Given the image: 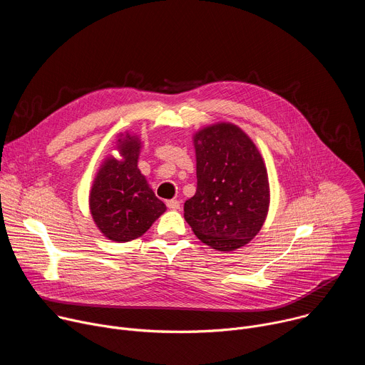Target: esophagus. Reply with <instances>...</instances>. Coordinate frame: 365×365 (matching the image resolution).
I'll use <instances>...</instances> for the list:
<instances>
[{"label": "esophagus", "instance_id": "obj_1", "mask_svg": "<svg viewBox=\"0 0 365 365\" xmlns=\"http://www.w3.org/2000/svg\"><path fill=\"white\" fill-rule=\"evenodd\" d=\"M166 205L169 210H173V211H176L180 207V202L178 199H169V200H166Z\"/></svg>", "mask_w": 365, "mask_h": 365}]
</instances>
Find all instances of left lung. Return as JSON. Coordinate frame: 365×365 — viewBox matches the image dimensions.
Masks as SVG:
<instances>
[{"instance_id": "1", "label": "left lung", "mask_w": 365, "mask_h": 365, "mask_svg": "<svg viewBox=\"0 0 365 365\" xmlns=\"http://www.w3.org/2000/svg\"><path fill=\"white\" fill-rule=\"evenodd\" d=\"M196 193L185 202L195 235L218 251H234L262 230L270 206L264 160L254 141L232 123L193 134Z\"/></svg>"}]
</instances>
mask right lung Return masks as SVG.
Instances as JSON below:
<instances>
[{"mask_svg": "<svg viewBox=\"0 0 365 365\" xmlns=\"http://www.w3.org/2000/svg\"><path fill=\"white\" fill-rule=\"evenodd\" d=\"M115 150L120 159L108 155L96 172L89 192V211L103 237L127 242L140 238L166 212V205L154 195L137 166L140 137L120 134Z\"/></svg>", "mask_w": 365, "mask_h": 365, "instance_id": "right-lung-1", "label": "right lung"}]
</instances>
